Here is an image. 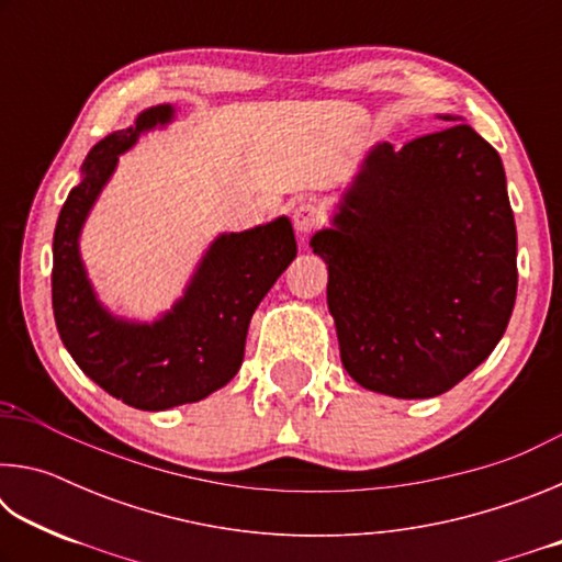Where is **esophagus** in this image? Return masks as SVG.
<instances>
[{"label":"esophagus","instance_id":"esophagus-1","mask_svg":"<svg viewBox=\"0 0 562 562\" xmlns=\"http://www.w3.org/2000/svg\"><path fill=\"white\" fill-rule=\"evenodd\" d=\"M292 223H294V231H297L300 235L312 233L322 223L319 207L315 203H310V201L297 203L292 207Z\"/></svg>","mask_w":562,"mask_h":562}]
</instances>
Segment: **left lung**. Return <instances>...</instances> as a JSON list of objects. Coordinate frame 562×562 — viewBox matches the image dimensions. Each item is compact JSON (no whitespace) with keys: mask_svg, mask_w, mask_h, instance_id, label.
Wrapping results in <instances>:
<instances>
[{"mask_svg":"<svg viewBox=\"0 0 562 562\" xmlns=\"http://www.w3.org/2000/svg\"><path fill=\"white\" fill-rule=\"evenodd\" d=\"M310 245L329 270L341 364L369 392H449L508 327L516 221L501 156L469 123L374 146Z\"/></svg>","mask_w":562,"mask_h":562,"instance_id":"left-lung-1","label":"left lung"}]
</instances>
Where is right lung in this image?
Wrapping results in <instances>:
<instances>
[{"mask_svg":"<svg viewBox=\"0 0 562 562\" xmlns=\"http://www.w3.org/2000/svg\"><path fill=\"white\" fill-rule=\"evenodd\" d=\"M173 106L146 109L136 126L113 131L83 160L54 231L52 307L56 329L83 374L144 412L201 402L237 374L252 312L297 255L292 223L278 217L207 247L173 310L156 322L113 317L97 300L79 255V235L119 156L144 131L166 126Z\"/></svg>","mask_w":562,"mask_h":562,"instance_id":"obj_1","label":"right lung"}]
</instances>
